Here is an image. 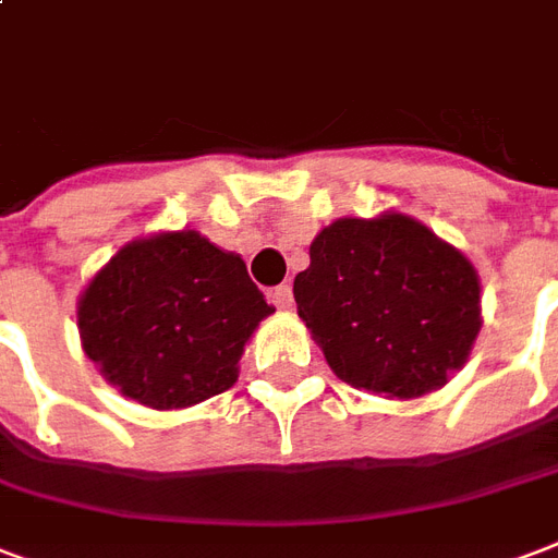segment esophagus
Instances as JSON below:
<instances>
[{"instance_id":"esophagus-1","label":"esophagus","mask_w":558,"mask_h":558,"mask_svg":"<svg viewBox=\"0 0 558 558\" xmlns=\"http://www.w3.org/2000/svg\"><path fill=\"white\" fill-rule=\"evenodd\" d=\"M270 300H274L276 308H282V312L294 308V291H291V284H279V288H274V291H270Z\"/></svg>"}]
</instances>
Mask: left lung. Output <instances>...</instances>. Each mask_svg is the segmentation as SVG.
Returning a JSON list of instances; mask_svg holds the SVG:
<instances>
[{"label":"left lung","mask_w":558,"mask_h":558,"mask_svg":"<svg viewBox=\"0 0 558 558\" xmlns=\"http://www.w3.org/2000/svg\"><path fill=\"white\" fill-rule=\"evenodd\" d=\"M296 312L343 383L397 400L441 388L480 332V279L405 215L343 217L314 238Z\"/></svg>","instance_id":"left-lung-1"}]
</instances>
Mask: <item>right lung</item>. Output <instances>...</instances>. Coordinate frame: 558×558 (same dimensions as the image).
Masks as SVG:
<instances>
[{
	"mask_svg": "<svg viewBox=\"0 0 558 558\" xmlns=\"http://www.w3.org/2000/svg\"><path fill=\"white\" fill-rule=\"evenodd\" d=\"M274 305L241 255L199 232L132 241L78 300L87 359L125 397L184 409L229 391L244 343Z\"/></svg>",
	"mask_w": 558,
	"mask_h": 558,
	"instance_id": "add662e5",
	"label": "right lung"
}]
</instances>
